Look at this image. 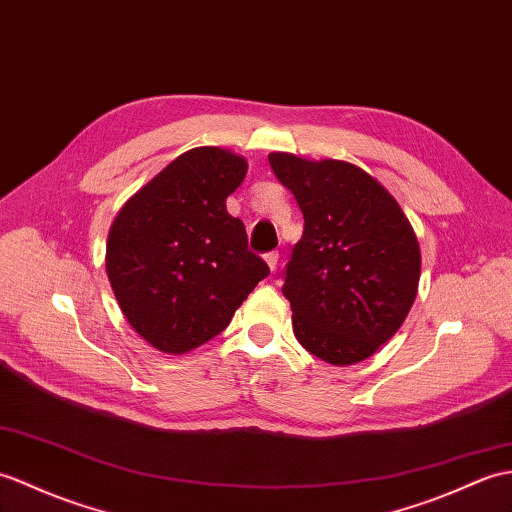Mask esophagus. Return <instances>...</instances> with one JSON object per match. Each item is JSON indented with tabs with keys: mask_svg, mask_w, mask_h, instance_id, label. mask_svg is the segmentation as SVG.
Segmentation results:
<instances>
[{
	"mask_svg": "<svg viewBox=\"0 0 512 512\" xmlns=\"http://www.w3.org/2000/svg\"><path fill=\"white\" fill-rule=\"evenodd\" d=\"M264 259H266L268 268H270L272 272H275V268H277V264H279V253H277V251H270V253L264 255Z\"/></svg>",
	"mask_w": 512,
	"mask_h": 512,
	"instance_id": "esophagus-1",
	"label": "esophagus"
}]
</instances>
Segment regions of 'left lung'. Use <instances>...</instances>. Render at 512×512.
Segmentation results:
<instances>
[{"instance_id":"obj_1","label":"left lung","mask_w":512,"mask_h":512,"mask_svg":"<svg viewBox=\"0 0 512 512\" xmlns=\"http://www.w3.org/2000/svg\"><path fill=\"white\" fill-rule=\"evenodd\" d=\"M268 161L305 220L279 272L294 336L329 364L362 362L397 334L414 303L417 235L397 200L358 165L288 152Z\"/></svg>"}]
</instances>
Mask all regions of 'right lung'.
Listing matches in <instances>:
<instances>
[{"label":"right lung","mask_w":512,"mask_h":512,"mask_svg":"<svg viewBox=\"0 0 512 512\" xmlns=\"http://www.w3.org/2000/svg\"><path fill=\"white\" fill-rule=\"evenodd\" d=\"M246 168L229 150L194 148L117 213L106 272L130 327L154 349L187 353L216 338L270 275L227 211Z\"/></svg>","instance_id":"right-lung-1"}]
</instances>
